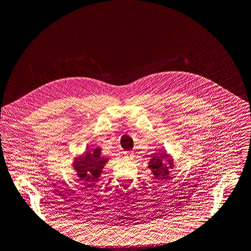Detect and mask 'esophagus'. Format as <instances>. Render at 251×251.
<instances>
[{"label": "esophagus", "mask_w": 251, "mask_h": 251, "mask_svg": "<svg viewBox=\"0 0 251 251\" xmlns=\"http://www.w3.org/2000/svg\"><path fill=\"white\" fill-rule=\"evenodd\" d=\"M124 156H125V159H127V160H132V159L134 158V153L128 151V152L124 153Z\"/></svg>", "instance_id": "esophagus-1"}]
</instances>
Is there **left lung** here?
<instances>
[{"mask_svg": "<svg viewBox=\"0 0 251 251\" xmlns=\"http://www.w3.org/2000/svg\"><path fill=\"white\" fill-rule=\"evenodd\" d=\"M173 158L167 154L166 151L154 155L148 163V168L151 170L154 179H162L163 182H166V180L170 178L171 169H173Z\"/></svg>", "mask_w": 251, "mask_h": 251, "instance_id": "left-lung-1", "label": "left lung"}]
</instances>
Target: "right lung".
Here are the masks:
<instances>
[{
	"instance_id": "obj_1",
	"label": "right lung",
	"mask_w": 251,
	"mask_h": 251,
	"mask_svg": "<svg viewBox=\"0 0 251 251\" xmlns=\"http://www.w3.org/2000/svg\"><path fill=\"white\" fill-rule=\"evenodd\" d=\"M102 149L98 146L92 151L88 150L80 156L73 159L72 168L76 171L79 180L88 182V187L93 186L102 174L103 168L106 166L109 157L102 156Z\"/></svg>"
}]
</instances>
